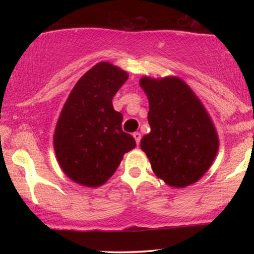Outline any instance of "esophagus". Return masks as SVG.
Masks as SVG:
<instances>
[{"instance_id": "obj_1", "label": "esophagus", "mask_w": 254, "mask_h": 254, "mask_svg": "<svg viewBox=\"0 0 254 254\" xmlns=\"http://www.w3.org/2000/svg\"><path fill=\"white\" fill-rule=\"evenodd\" d=\"M132 136H133V138H135L137 145H138L139 144V141H141V133H139V132H133Z\"/></svg>"}]
</instances>
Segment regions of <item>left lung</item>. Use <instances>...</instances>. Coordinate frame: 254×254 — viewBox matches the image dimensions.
I'll use <instances>...</instances> for the list:
<instances>
[{
	"instance_id": "8db88e82",
	"label": "left lung",
	"mask_w": 254,
	"mask_h": 254,
	"mask_svg": "<svg viewBox=\"0 0 254 254\" xmlns=\"http://www.w3.org/2000/svg\"><path fill=\"white\" fill-rule=\"evenodd\" d=\"M139 86L149 101L150 132L142 137L157 178L173 188H185L210 168L218 136L205 107L182 78L144 76Z\"/></svg>"
}]
</instances>
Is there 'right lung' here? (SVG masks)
Segmentation results:
<instances>
[{"label":"right lung","instance_id":"add662e5","mask_svg":"<svg viewBox=\"0 0 254 254\" xmlns=\"http://www.w3.org/2000/svg\"><path fill=\"white\" fill-rule=\"evenodd\" d=\"M127 72L109 62L95 64L69 94L56 124L54 147L66 177L88 188L112 177L123 155L136 147L122 130L123 115L112 99L127 80Z\"/></svg>","mask_w":254,"mask_h":254}]
</instances>
